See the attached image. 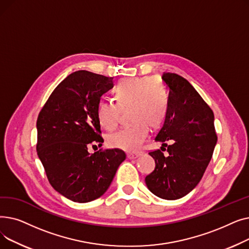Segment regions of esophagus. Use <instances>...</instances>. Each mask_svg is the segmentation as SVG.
<instances>
[{
    "instance_id": "34e87169",
    "label": "esophagus",
    "mask_w": 249,
    "mask_h": 249,
    "mask_svg": "<svg viewBox=\"0 0 249 249\" xmlns=\"http://www.w3.org/2000/svg\"><path fill=\"white\" fill-rule=\"evenodd\" d=\"M140 154H141V152H129V153H127V158L132 160V159L137 158V156H139Z\"/></svg>"
}]
</instances>
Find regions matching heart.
<instances>
[{"instance_id": "1", "label": "heart", "mask_w": 249, "mask_h": 249, "mask_svg": "<svg viewBox=\"0 0 249 249\" xmlns=\"http://www.w3.org/2000/svg\"><path fill=\"white\" fill-rule=\"evenodd\" d=\"M116 104L101 102L97 108V118L102 127L114 130L122 112L129 111L133 124L109 134L108 144L126 151L136 150L145 140L150 128H159L165 120L169 109L168 89L158 76L124 78L113 90Z\"/></svg>"}]
</instances>
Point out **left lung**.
Segmentation results:
<instances>
[{
	"instance_id": "obj_1",
	"label": "left lung",
	"mask_w": 249,
	"mask_h": 249,
	"mask_svg": "<svg viewBox=\"0 0 249 249\" xmlns=\"http://www.w3.org/2000/svg\"><path fill=\"white\" fill-rule=\"evenodd\" d=\"M162 80L169 88V109L155 137L162 142L161 150L149 151L155 167L145 184L158 197L177 200L199 184L212 159L217 134L213 111L186 78L163 72ZM164 147L169 152L165 157Z\"/></svg>"
}]
</instances>
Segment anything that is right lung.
<instances>
[{
    "mask_svg": "<svg viewBox=\"0 0 249 249\" xmlns=\"http://www.w3.org/2000/svg\"><path fill=\"white\" fill-rule=\"evenodd\" d=\"M112 88L113 77L77 71L54 89L39 112L38 158L52 188L73 202L100 198L126 159L119 148L88 151L91 143L104 142L97 108Z\"/></svg>",
    "mask_w": 249,
    "mask_h": 249,
    "instance_id": "right-lung-1",
    "label": "right lung"
}]
</instances>
